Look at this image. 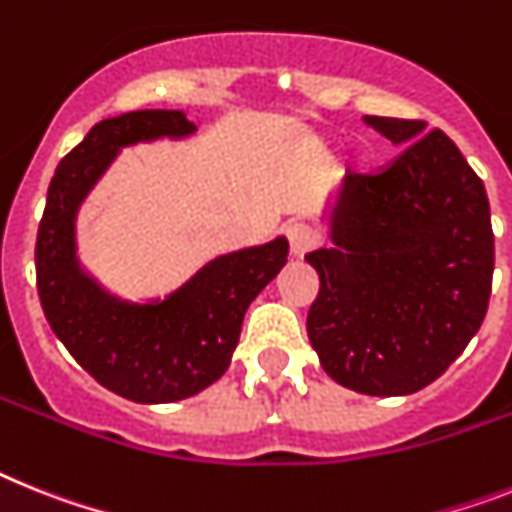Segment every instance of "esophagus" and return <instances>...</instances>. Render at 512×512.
Returning <instances> with one entry per match:
<instances>
[{"label": "esophagus", "instance_id": "esophagus-1", "mask_svg": "<svg viewBox=\"0 0 512 512\" xmlns=\"http://www.w3.org/2000/svg\"><path fill=\"white\" fill-rule=\"evenodd\" d=\"M286 236H289V247L296 257H302L304 252H309L317 244V234L309 226H304V223L286 226Z\"/></svg>", "mask_w": 512, "mask_h": 512}]
</instances>
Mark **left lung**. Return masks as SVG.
<instances>
[{
    "label": "left lung",
    "mask_w": 512,
    "mask_h": 512,
    "mask_svg": "<svg viewBox=\"0 0 512 512\" xmlns=\"http://www.w3.org/2000/svg\"><path fill=\"white\" fill-rule=\"evenodd\" d=\"M401 153L330 197V247L307 336L322 369L364 395H409L463 354L492 294L495 236L482 179L442 130L364 117Z\"/></svg>",
    "instance_id": "1"
}]
</instances>
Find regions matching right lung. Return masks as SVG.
<instances>
[{"instance_id":"add662e5","label":"right lung","mask_w":512,"mask_h":512,"mask_svg":"<svg viewBox=\"0 0 512 512\" xmlns=\"http://www.w3.org/2000/svg\"><path fill=\"white\" fill-rule=\"evenodd\" d=\"M179 109H145L98 122L54 171L38 226L36 278L51 330L103 388L135 403H174L229 369L247 307L286 265L289 242L234 249L166 296L111 294L77 255V213L122 148L195 135Z\"/></svg>"}]
</instances>
